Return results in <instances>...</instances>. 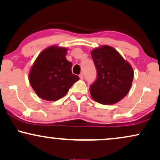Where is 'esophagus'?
<instances>
[{
    "instance_id": "obj_1",
    "label": "esophagus",
    "mask_w": 160,
    "mask_h": 160,
    "mask_svg": "<svg viewBox=\"0 0 160 160\" xmlns=\"http://www.w3.org/2000/svg\"><path fill=\"white\" fill-rule=\"evenodd\" d=\"M79 77H80V78L81 79V80H82V79H83V74L81 73L80 74V75H79Z\"/></svg>"
}]
</instances>
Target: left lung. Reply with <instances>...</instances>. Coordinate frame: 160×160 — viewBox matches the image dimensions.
<instances>
[{
  "label": "left lung",
  "instance_id": "1",
  "mask_svg": "<svg viewBox=\"0 0 160 160\" xmlns=\"http://www.w3.org/2000/svg\"><path fill=\"white\" fill-rule=\"evenodd\" d=\"M91 54L98 72V78L90 86L91 96L99 103H117L131 89L134 78L131 64L110 46L95 48Z\"/></svg>",
  "mask_w": 160,
  "mask_h": 160
}]
</instances>
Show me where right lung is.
I'll use <instances>...</instances> for the list:
<instances>
[{
    "instance_id": "obj_1",
    "label": "right lung",
    "mask_w": 160,
    "mask_h": 160,
    "mask_svg": "<svg viewBox=\"0 0 160 160\" xmlns=\"http://www.w3.org/2000/svg\"><path fill=\"white\" fill-rule=\"evenodd\" d=\"M68 48L52 46L43 50L34 62L29 74L30 85L39 98L55 101L67 94L79 80L72 72V63L66 56Z\"/></svg>"
}]
</instances>
